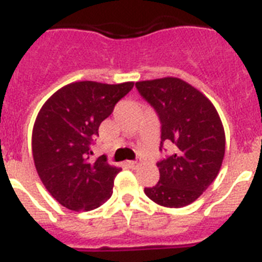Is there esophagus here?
Segmentation results:
<instances>
[{
  "label": "esophagus",
  "instance_id": "esophagus-1",
  "mask_svg": "<svg viewBox=\"0 0 262 262\" xmlns=\"http://www.w3.org/2000/svg\"><path fill=\"white\" fill-rule=\"evenodd\" d=\"M126 164L129 168H135V166H138V161H127Z\"/></svg>",
  "mask_w": 262,
  "mask_h": 262
}]
</instances>
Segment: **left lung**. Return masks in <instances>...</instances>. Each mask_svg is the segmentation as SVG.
I'll use <instances>...</instances> for the list:
<instances>
[{
	"mask_svg": "<svg viewBox=\"0 0 262 262\" xmlns=\"http://www.w3.org/2000/svg\"><path fill=\"white\" fill-rule=\"evenodd\" d=\"M135 85L159 114L161 147L172 148V155L157 163L160 181L145 187V195L164 207L190 205L221 170L226 152L221 117L202 92L181 78L138 81Z\"/></svg>",
	"mask_w": 262,
	"mask_h": 262,
	"instance_id": "1",
	"label": "left lung"
}]
</instances>
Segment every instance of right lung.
<instances>
[{"label": "right lung", "instance_id": "add662e5", "mask_svg": "<svg viewBox=\"0 0 262 262\" xmlns=\"http://www.w3.org/2000/svg\"><path fill=\"white\" fill-rule=\"evenodd\" d=\"M133 81H77L52 94L39 110L31 138L36 172L51 195L73 211H90L113 194L120 168L105 156L93 160L90 143Z\"/></svg>", "mask_w": 262, "mask_h": 262}]
</instances>
